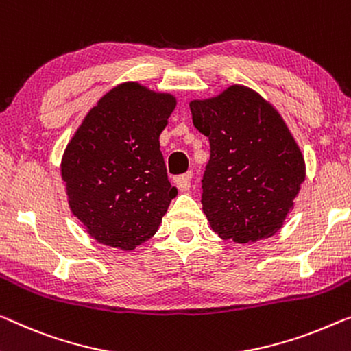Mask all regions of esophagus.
<instances>
[{
  "label": "esophagus",
  "instance_id": "1",
  "mask_svg": "<svg viewBox=\"0 0 351 351\" xmlns=\"http://www.w3.org/2000/svg\"><path fill=\"white\" fill-rule=\"evenodd\" d=\"M191 179H193V172H186V174L174 177V183L179 190L188 191L191 188Z\"/></svg>",
  "mask_w": 351,
  "mask_h": 351
}]
</instances>
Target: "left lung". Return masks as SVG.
Returning <instances> with one entry per match:
<instances>
[{
    "instance_id": "1",
    "label": "left lung",
    "mask_w": 351,
    "mask_h": 351,
    "mask_svg": "<svg viewBox=\"0 0 351 351\" xmlns=\"http://www.w3.org/2000/svg\"><path fill=\"white\" fill-rule=\"evenodd\" d=\"M193 123L210 141L202 210L224 240L250 243L282 228L306 168L298 144L261 95L234 84L190 104Z\"/></svg>"
}]
</instances>
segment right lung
<instances>
[{
  "label": "right lung",
  "instance_id": "obj_1",
  "mask_svg": "<svg viewBox=\"0 0 351 351\" xmlns=\"http://www.w3.org/2000/svg\"><path fill=\"white\" fill-rule=\"evenodd\" d=\"M176 97L122 83L106 93L75 132L61 161L69 206L99 243L132 251L154 237L177 188L160 134Z\"/></svg>",
  "mask_w": 351,
  "mask_h": 351
}]
</instances>
